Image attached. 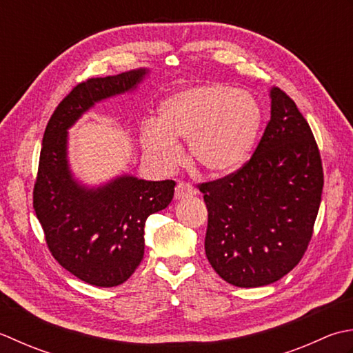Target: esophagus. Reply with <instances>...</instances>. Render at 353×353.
<instances>
[{"instance_id":"1","label":"esophagus","mask_w":353,"mask_h":353,"mask_svg":"<svg viewBox=\"0 0 353 353\" xmlns=\"http://www.w3.org/2000/svg\"><path fill=\"white\" fill-rule=\"evenodd\" d=\"M196 193V189L193 187L190 183L185 181H179L175 187V198L176 199H183V198H189L193 196Z\"/></svg>"}]
</instances>
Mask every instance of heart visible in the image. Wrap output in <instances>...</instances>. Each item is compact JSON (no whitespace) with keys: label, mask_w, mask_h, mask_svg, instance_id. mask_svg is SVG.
I'll return each instance as SVG.
<instances>
[{"label":"heart","mask_w":353,"mask_h":353,"mask_svg":"<svg viewBox=\"0 0 353 353\" xmlns=\"http://www.w3.org/2000/svg\"><path fill=\"white\" fill-rule=\"evenodd\" d=\"M262 111L248 91L212 83L169 97L160 123L148 121L141 143L149 157L164 168L181 160L178 140L189 143L193 161L210 175L239 169L253 149Z\"/></svg>","instance_id":"heart-1"}]
</instances>
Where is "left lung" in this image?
I'll return each instance as SVG.
<instances>
[{"instance_id":"left-lung-1","label":"left lung","mask_w":353,"mask_h":353,"mask_svg":"<svg viewBox=\"0 0 353 353\" xmlns=\"http://www.w3.org/2000/svg\"><path fill=\"white\" fill-rule=\"evenodd\" d=\"M321 157L311 126L279 86L253 155L237 170L199 183L208 221L205 254L239 288L270 285L306 253L321 203Z\"/></svg>"}]
</instances>
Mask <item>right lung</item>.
<instances>
[{
  "label": "right lung",
  "instance_id": "add662e5",
  "mask_svg": "<svg viewBox=\"0 0 353 353\" xmlns=\"http://www.w3.org/2000/svg\"><path fill=\"white\" fill-rule=\"evenodd\" d=\"M146 70L77 83L50 117L33 187V208L50 253L83 282L111 288L134 274L145 254V222L166 208L174 179L121 176L99 189L79 185L67 164V129L96 102L135 88Z\"/></svg>",
  "mask_w": 353,
  "mask_h": 353
}]
</instances>
